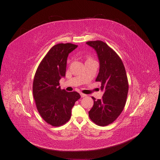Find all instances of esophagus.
<instances>
[{"instance_id": "34e87169", "label": "esophagus", "mask_w": 160, "mask_h": 160, "mask_svg": "<svg viewBox=\"0 0 160 160\" xmlns=\"http://www.w3.org/2000/svg\"><path fill=\"white\" fill-rule=\"evenodd\" d=\"M80 95H81V98H83V97H85V96H87L86 94H85V93H80Z\"/></svg>"}]
</instances>
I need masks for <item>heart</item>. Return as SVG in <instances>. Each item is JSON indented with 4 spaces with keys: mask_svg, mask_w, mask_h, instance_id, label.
Masks as SVG:
<instances>
[{
    "mask_svg": "<svg viewBox=\"0 0 160 160\" xmlns=\"http://www.w3.org/2000/svg\"><path fill=\"white\" fill-rule=\"evenodd\" d=\"M92 60V58H91L90 57H88V58H87V61H88V60Z\"/></svg>",
    "mask_w": 160,
    "mask_h": 160,
    "instance_id": "b5f03b06",
    "label": "heart"
}]
</instances>
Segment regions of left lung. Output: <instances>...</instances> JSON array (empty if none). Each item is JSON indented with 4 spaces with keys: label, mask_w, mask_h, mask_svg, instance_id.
<instances>
[{
    "label": "left lung",
    "mask_w": 160,
    "mask_h": 160,
    "mask_svg": "<svg viewBox=\"0 0 160 160\" xmlns=\"http://www.w3.org/2000/svg\"><path fill=\"white\" fill-rule=\"evenodd\" d=\"M96 50L100 62L99 73L96 81L101 83L103 96L93 100V106L89 117L100 126L111 124L118 118L126 105L128 81L123 62L115 51L102 41H88Z\"/></svg>",
    "instance_id": "obj_1"
}]
</instances>
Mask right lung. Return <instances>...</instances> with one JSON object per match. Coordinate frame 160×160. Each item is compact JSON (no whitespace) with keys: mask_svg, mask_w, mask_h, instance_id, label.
<instances>
[{"mask_svg":"<svg viewBox=\"0 0 160 160\" xmlns=\"http://www.w3.org/2000/svg\"><path fill=\"white\" fill-rule=\"evenodd\" d=\"M72 43L53 46L38 65L34 77L32 92L41 118L58 127L68 122L75 102L81 98L77 92L61 89L59 81L65 76L68 54L77 48Z\"/></svg>","mask_w":160,"mask_h":160,"instance_id":"add662e5","label":"right lung"}]
</instances>
